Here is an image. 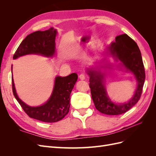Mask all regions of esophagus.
<instances>
[{
    "instance_id": "34e87169",
    "label": "esophagus",
    "mask_w": 156,
    "mask_h": 156,
    "mask_svg": "<svg viewBox=\"0 0 156 156\" xmlns=\"http://www.w3.org/2000/svg\"><path fill=\"white\" fill-rule=\"evenodd\" d=\"M79 78L80 79H81V80H84V79H85V76H84V74L81 73V74L79 75Z\"/></svg>"
}]
</instances>
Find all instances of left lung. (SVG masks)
Listing matches in <instances>:
<instances>
[{
    "mask_svg": "<svg viewBox=\"0 0 156 156\" xmlns=\"http://www.w3.org/2000/svg\"><path fill=\"white\" fill-rule=\"evenodd\" d=\"M115 41L108 47L109 55L116 60H120L126 69L135 75L137 87L133 96L128 102L116 104L111 101L107 94L103 83L104 74L100 70L88 69L87 73L90 76L89 86L94 105L97 110L108 115L124 114L133 107L141 96L145 80L142 56L136 42L126 34L116 36Z\"/></svg>",
    "mask_w": 156,
    "mask_h": 156,
    "instance_id": "obj_1",
    "label": "left lung"
}]
</instances>
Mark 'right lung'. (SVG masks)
Segmentation results:
<instances>
[{
	"label": "right lung",
	"mask_w": 156,
	"mask_h": 156,
	"mask_svg": "<svg viewBox=\"0 0 156 156\" xmlns=\"http://www.w3.org/2000/svg\"><path fill=\"white\" fill-rule=\"evenodd\" d=\"M56 33L57 31L53 27L45 31L38 30L31 33L22 41L13 58L16 59L29 54H37L48 57L53 56L55 53ZM77 77V74L75 73L66 77H56L53 91L49 100L39 107H30L19 98L12 76V91L23 111L29 117L44 122H56L64 119L69 112L70 94Z\"/></svg>",
	"instance_id": "1"
}]
</instances>
